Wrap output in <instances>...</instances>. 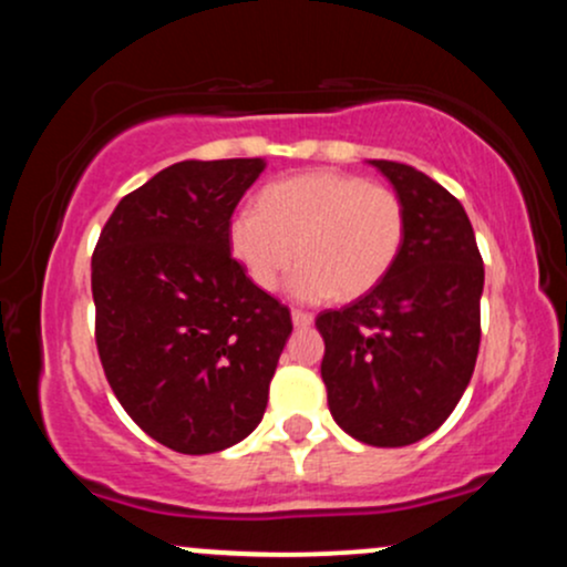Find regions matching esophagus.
<instances>
[{
  "instance_id": "1",
  "label": "esophagus",
  "mask_w": 567,
  "mask_h": 567,
  "mask_svg": "<svg viewBox=\"0 0 567 567\" xmlns=\"http://www.w3.org/2000/svg\"><path fill=\"white\" fill-rule=\"evenodd\" d=\"M311 322H315V315H311V311L292 309V324H296V328H309Z\"/></svg>"
}]
</instances>
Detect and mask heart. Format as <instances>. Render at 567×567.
Wrapping results in <instances>:
<instances>
[{"instance_id":"obj_1","label":"heart","mask_w":567,"mask_h":567,"mask_svg":"<svg viewBox=\"0 0 567 567\" xmlns=\"http://www.w3.org/2000/svg\"><path fill=\"white\" fill-rule=\"evenodd\" d=\"M408 237L405 202L357 175L311 171L269 184L258 210L234 213L229 247L261 290H277L298 258L301 301L360 298L394 269Z\"/></svg>"}]
</instances>
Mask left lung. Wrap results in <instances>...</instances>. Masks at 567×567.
Returning a JSON list of instances; mask_svg holds the SVG:
<instances>
[{
  "label": "left lung",
  "mask_w": 567,
  "mask_h": 567,
  "mask_svg": "<svg viewBox=\"0 0 567 567\" xmlns=\"http://www.w3.org/2000/svg\"><path fill=\"white\" fill-rule=\"evenodd\" d=\"M370 165L405 202V247L381 285L317 315L320 370L343 432L402 447L445 424L470 386L485 269L470 216L447 188L400 162Z\"/></svg>",
  "instance_id": "obj_1"
}]
</instances>
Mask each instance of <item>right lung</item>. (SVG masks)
<instances>
[{"mask_svg": "<svg viewBox=\"0 0 567 567\" xmlns=\"http://www.w3.org/2000/svg\"><path fill=\"white\" fill-rule=\"evenodd\" d=\"M264 159L178 162L122 197L93 250L95 347L130 419L175 453H218L264 419L290 309L229 250Z\"/></svg>", "mask_w": 567, "mask_h": 567, "instance_id": "add662e5", "label": "right lung"}]
</instances>
